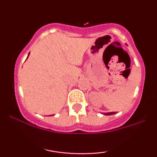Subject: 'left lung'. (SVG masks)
Masks as SVG:
<instances>
[{
  "label": "left lung",
  "mask_w": 157,
  "mask_h": 157,
  "mask_svg": "<svg viewBox=\"0 0 157 157\" xmlns=\"http://www.w3.org/2000/svg\"><path fill=\"white\" fill-rule=\"evenodd\" d=\"M116 113L115 112H109V113H105V115H111V114H114Z\"/></svg>",
  "instance_id": "obj_1"
}]
</instances>
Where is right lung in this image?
I'll use <instances>...</instances> for the list:
<instances>
[{"mask_svg":"<svg viewBox=\"0 0 157 157\" xmlns=\"http://www.w3.org/2000/svg\"><path fill=\"white\" fill-rule=\"evenodd\" d=\"M29 55H28V57H29ZM28 57H27V58H28ZM27 58H26V59H27Z\"/></svg>","mask_w":157,"mask_h":157,"instance_id":"1","label":"right lung"}]
</instances>
